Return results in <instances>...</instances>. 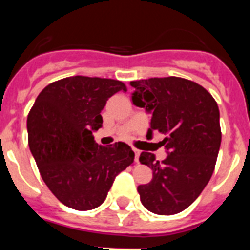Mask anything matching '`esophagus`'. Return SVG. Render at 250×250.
Listing matches in <instances>:
<instances>
[{"label":"esophagus","instance_id":"obj_1","mask_svg":"<svg viewBox=\"0 0 250 250\" xmlns=\"http://www.w3.org/2000/svg\"><path fill=\"white\" fill-rule=\"evenodd\" d=\"M134 152H135V163H139V156H140V151L138 149H134Z\"/></svg>","mask_w":250,"mask_h":250}]
</instances>
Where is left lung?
I'll return each instance as SVG.
<instances>
[{"mask_svg":"<svg viewBox=\"0 0 250 250\" xmlns=\"http://www.w3.org/2000/svg\"><path fill=\"white\" fill-rule=\"evenodd\" d=\"M130 85L135 90L132 104L151 114L146 138L164 134L159 144L167 152L163 161L151 152L140 154L141 164L152 170L151 182L138 187L140 200L159 215L180 213L213 175L222 141L218 104L203 86L182 77H152Z\"/></svg>","mask_w":250,"mask_h":250,"instance_id":"1","label":"left lung"}]
</instances>
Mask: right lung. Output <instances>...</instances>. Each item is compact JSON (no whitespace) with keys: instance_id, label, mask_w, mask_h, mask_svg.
<instances>
[{"instance_id":"1","label":"right lung","mask_w":250,"mask_h":250,"mask_svg":"<svg viewBox=\"0 0 250 250\" xmlns=\"http://www.w3.org/2000/svg\"><path fill=\"white\" fill-rule=\"evenodd\" d=\"M121 90L126 86L112 79L66 77L46 86L28 112V146L41 178L75 210L103 204L116 175L134 161L127 144L101 146L92 135L103 126L106 101Z\"/></svg>"}]
</instances>
